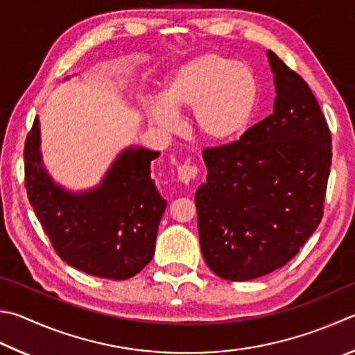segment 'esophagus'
<instances>
[{"instance_id":"obj_1","label":"esophagus","mask_w":355,"mask_h":355,"mask_svg":"<svg viewBox=\"0 0 355 355\" xmlns=\"http://www.w3.org/2000/svg\"><path fill=\"white\" fill-rule=\"evenodd\" d=\"M178 180L184 184H191L194 183L197 177H198V167L196 164H191V163H184V164H180L178 166Z\"/></svg>"}]
</instances>
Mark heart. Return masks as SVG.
Here are the masks:
<instances>
[{"instance_id":"obj_1","label":"heart","mask_w":355,"mask_h":355,"mask_svg":"<svg viewBox=\"0 0 355 355\" xmlns=\"http://www.w3.org/2000/svg\"><path fill=\"white\" fill-rule=\"evenodd\" d=\"M256 79L251 69L227 57L205 54L186 63L150 107L153 124L166 132L180 127L178 112L191 110L192 124L205 141L227 144L245 130L256 105Z\"/></svg>"}]
</instances>
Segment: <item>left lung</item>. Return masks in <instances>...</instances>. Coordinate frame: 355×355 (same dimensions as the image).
Masks as SVG:
<instances>
[{
    "mask_svg": "<svg viewBox=\"0 0 355 355\" xmlns=\"http://www.w3.org/2000/svg\"><path fill=\"white\" fill-rule=\"evenodd\" d=\"M275 110L241 139L203 149L196 192L200 247L212 273L261 278L284 267L323 218L332 138L306 80L273 51Z\"/></svg>",
    "mask_w": 355,
    "mask_h": 355,
    "instance_id": "obj_1",
    "label": "left lung"
}]
</instances>
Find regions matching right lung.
<instances>
[{"mask_svg": "<svg viewBox=\"0 0 355 355\" xmlns=\"http://www.w3.org/2000/svg\"><path fill=\"white\" fill-rule=\"evenodd\" d=\"M38 118L24 143V184L35 216L62 261L80 272L122 281L152 261L166 202L150 178L159 153L128 149L98 189L69 194L42 166Z\"/></svg>", "mask_w": 355, "mask_h": 355, "instance_id": "right-lung-1", "label": "right lung"}]
</instances>
